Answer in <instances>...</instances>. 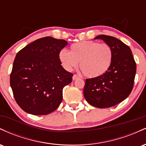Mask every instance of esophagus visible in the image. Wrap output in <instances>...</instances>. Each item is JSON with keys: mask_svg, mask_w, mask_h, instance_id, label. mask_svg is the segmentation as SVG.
I'll return each mask as SVG.
<instances>
[{"mask_svg": "<svg viewBox=\"0 0 146 146\" xmlns=\"http://www.w3.org/2000/svg\"><path fill=\"white\" fill-rule=\"evenodd\" d=\"M78 78H80V76H79V75H76V74H75L73 76V80H77V79H78Z\"/></svg>", "mask_w": 146, "mask_h": 146, "instance_id": "1", "label": "esophagus"}]
</instances>
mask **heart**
Returning <instances> with one entry per match:
<instances>
[{"label":"heart","mask_w":146,"mask_h":146,"mask_svg":"<svg viewBox=\"0 0 146 146\" xmlns=\"http://www.w3.org/2000/svg\"><path fill=\"white\" fill-rule=\"evenodd\" d=\"M59 58L63 67L72 71L78 66L85 76L94 78L102 75L108 70L113 59V52L107 44L95 41H83L73 44L71 51L61 50Z\"/></svg>","instance_id":"b5f03b06"}]
</instances>
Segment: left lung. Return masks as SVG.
<instances>
[{"mask_svg": "<svg viewBox=\"0 0 146 146\" xmlns=\"http://www.w3.org/2000/svg\"><path fill=\"white\" fill-rule=\"evenodd\" d=\"M110 46L113 59L110 68L98 78L86 79L84 95L88 104L100 108H109L125 100L131 93L136 74V62L130 48L115 37L100 35Z\"/></svg>", "mask_w": 146, "mask_h": 146, "instance_id": "8db88e82", "label": "left lung"}]
</instances>
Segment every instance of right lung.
<instances>
[{
	"mask_svg": "<svg viewBox=\"0 0 146 146\" xmlns=\"http://www.w3.org/2000/svg\"><path fill=\"white\" fill-rule=\"evenodd\" d=\"M67 42L44 37L18 52L10 75L16 102L26 113L44 115L58 108L62 90L72 82L73 73L61 65L60 51Z\"/></svg>",
	"mask_w": 146,
	"mask_h": 146,
	"instance_id": "1",
	"label": "right lung"
}]
</instances>
